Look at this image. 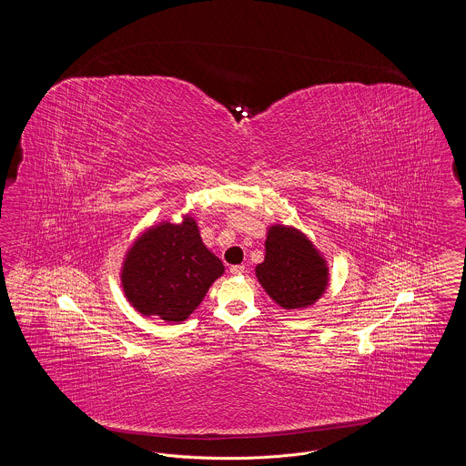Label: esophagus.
<instances>
[{"mask_svg": "<svg viewBox=\"0 0 466 466\" xmlns=\"http://www.w3.org/2000/svg\"><path fill=\"white\" fill-rule=\"evenodd\" d=\"M244 266H232L230 267V274L232 276H241V274H244Z\"/></svg>", "mask_w": 466, "mask_h": 466, "instance_id": "obj_1", "label": "esophagus"}]
</instances>
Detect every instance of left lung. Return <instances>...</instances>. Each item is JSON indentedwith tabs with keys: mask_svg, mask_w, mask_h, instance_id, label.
I'll return each mask as SVG.
<instances>
[{
	"mask_svg": "<svg viewBox=\"0 0 466 466\" xmlns=\"http://www.w3.org/2000/svg\"><path fill=\"white\" fill-rule=\"evenodd\" d=\"M255 274L267 295L283 309L312 306L329 285L323 257L300 230L285 225L268 228L266 258Z\"/></svg>",
	"mask_w": 466,
	"mask_h": 466,
	"instance_id": "1",
	"label": "left lung"
}]
</instances>
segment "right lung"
Instances as JSON below:
<instances>
[{
  "instance_id": "1",
  "label": "right lung",
  "mask_w": 466,
  "mask_h": 466,
  "mask_svg": "<svg viewBox=\"0 0 466 466\" xmlns=\"http://www.w3.org/2000/svg\"><path fill=\"white\" fill-rule=\"evenodd\" d=\"M225 267L200 239L198 223L162 222L136 239L122 267V289L136 310L185 321Z\"/></svg>"
}]
</instances>
